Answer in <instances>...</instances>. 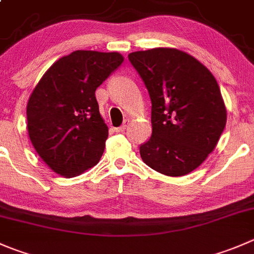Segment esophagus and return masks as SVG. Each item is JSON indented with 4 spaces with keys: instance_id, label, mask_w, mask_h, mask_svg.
Wrapping results in <instances>:
<instances>
[{
    "instance_id": "34e87169",
    "label": "esophagus",
    "mask_w": 254,
    "mask_h": 254,
    "mask_svg": "<svg viewBox=\"0 0 254 254\" xmlns=\"http://www.w3.org/2000/svg\"><path fill=\"white\" fill-rule=\"evenodd\" d=\"M127 127H129V120H125L124 124H123L122 127H117V129H115V131H117V132H123V131H125V130L127 129Z\"/></svg>"
}]
</instances>
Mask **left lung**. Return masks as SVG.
Segmentation results:
<instances>
[{
    "label": "left lung",
    "mask_w": 254,
    "mask_h": 254,
    "mask_svg": "<svg viewBox=\"0 0 254 254\" xmlns=\"http://www.w3.org/2000/svg\"><path fill=\"white\" fill-rule=\"evenodd\" d=\"M129 61L151 99V137L140 145L147 166L166 176H184L213 151L227 112L212 73L176 48L132 52Z\"/></svg>",
    "instance_id": "obj_1"
}]
</instances>
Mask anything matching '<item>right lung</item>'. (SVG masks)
<instances>
[{
    "instance_id": "obj_1",
    "label": "right lung",
    "mask_w": 254,
    "mask_h": 254,
    "mask_svg": "<svg viewBox=\"0 0 254 254\" xmlns=\"http://www.w3.org/2000/svg\"><path fill=\"white\" fill-rule=\"evenodd\" d=\"M123 61L118 52L75 51L53 63L32 92L27 104L29 139L61 176H77L99 162L108 127L95 90Z\"/></svg>"
}]
</instances>
